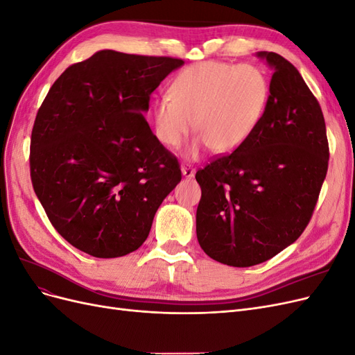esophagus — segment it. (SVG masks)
Returning a JSON list of instances; mask_svg holds the SVG:
<instances>
[{"mask_svg": "<svg viewBox=\"0 0 355 355\" xmlns=\"http://www.w3.org/2000/svg\"><path fill=\"white\" fill-rule=\"evenodd\" d=\"M182 175H184V176L188 178V179L194 178V175H196V167H192L191 164H184V166H182Z\"/></svg>", "mask_w": 355, "mask_h": 355, "instance_id": "obj_1", "label": "esophagus"}]
</instances>
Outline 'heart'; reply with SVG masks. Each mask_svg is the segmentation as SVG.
<instances>
[{
    "mask_svg": "<svg viewBox=\"0 0 355 355\" xmlns=\"http://www.w3.org/2000/svg\"><path fill=\"white\" fill-rule=\"evenodd\" d=\"M270 98L266 75L253 65L209 60L188 67L170 93L154 103V133L167 148H178L196 123L200 136L191 148L227 154L240 148L259 125Z\"/></svg>",
    "mask_w": 355,
    "mask_h": 355,
    "instance_id": "obj_1",
    "label": "heart"
}]
</instances>
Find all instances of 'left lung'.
<instances>
[{
	"instance_id": "left-lung-1",
	"label": "left lung",
	"mask_w": 355,
	"mask_h": 355,
	"mask_svg": "<svg viewBox=\"0 0 355 355\" xmlns=\"http://www.w3.org/2000/svg\"><path fill=\"white\" fill-rule=\"evenodd\" d=\"M257 56L274 69L259 125L196 175L201 249L237 268L271 259L300 237L329 166L324 116L302 75L277 53Z\"/></svg>"
}]
</instances>
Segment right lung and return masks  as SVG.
Masks as SVG:
<instances>
[{
  "mask_svg": "<svg viewBox=\"0 0 355 355\" xmlns=\"http://www.w3.org/2000/svg\"><path fill=\"white\" fill-rule=\"evenodd\" d=\"M168 56L101 50L51 85L31 135V180L55 230L94 257H120L148 239L159 204L182 179L144 112Z\"/></svg>",
  "mask_w": 355,
  "mask_h": 355,
  "instance_id": "right-lung-1",
  "label": "right lung"
}]
</instances>
